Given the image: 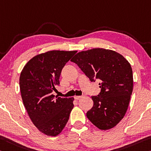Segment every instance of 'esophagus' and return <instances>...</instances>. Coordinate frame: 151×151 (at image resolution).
Wrapping results in <instances>:
<instances>
[{
    "label": "esophagus",
    "mask_w": 151,
    "mask_h": 151,
    "mask_svg": "<svg viewBox=\"0 0 151 151\" xmlns=\"http://www.w3.org/2000/svg\"><path fill=\"white\" fill-rule=\"evenodd\" d=\"M83 96H75V99H80V98H81Z\"/></svg>",
    "instance_id": "1"
}]
</instances>
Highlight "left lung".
I'll return each instance as SVG.
<instances>
[{"mask_svg": "<svg viewBox=\"0 0 151 151\" xmlns=\"http://www.w3.org/2000/svg\"><path fill=\"white\" fill-rule=\"evenodd\" d=\"M70 61L91 82L100 81L101 91L91 97L93 106L87 112V118L101 130L114 128L124 118L132 93L130 63L116 52L104 48L78 52Z\"/></svg>", "mask_w": 151, "mask_h": 151, "instance_id": "obj_1", "label": "left lung"}]
</instances>
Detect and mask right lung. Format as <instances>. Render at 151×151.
I'll return each instance as SVG.
<instances>
[{
    "mask_svg": "<svg viewBox=\"0 0 151 151\" xmlns=\"http://www.w3.org/2000/svg\"><path fill=\"white\" fill-rule=\"evenodd\" d=\"M76 51L53 50L37 55L24 66L19 78L23 102L33 124L42 133L61 132L74 107L73 98L55 97L60 76Z\"/></svg>",
    "mask_w": 151,
    "mask_h": 151,
    "instance_id": "add662e5",
    "label": "right lung"
}]
</instances>
